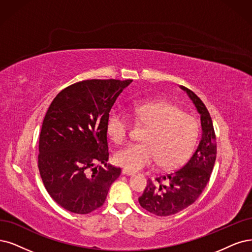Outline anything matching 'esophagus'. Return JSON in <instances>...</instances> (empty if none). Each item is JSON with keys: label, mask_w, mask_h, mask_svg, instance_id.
Wrapping results in <instances>:
<instances>
[{"label": "esophagus", "mask_w": 252, "mask_h": 252, "mask_svg": "<svg viewBox=\"0 0 252 252\" xmlns=\"http://www.w3.org/2000/svg\"><path fill=\"white\" fill-rule=\"evenodd\" d=\"M123 174H126V175H133V174H135V172L124 168V169H123Z\"/></svg>", "instance_id": "esophagus-1"}]
</instances>
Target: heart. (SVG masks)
Masks as SVG:
<instances>
[{
    "instance_id": "obj_1",
    "label": "heart",
    "mask_w": 252,
    "mask_h": 252,
    "mask_svg": "<svg viewBox=\"0 0 252 252\" xmlns=\"http://www.w3.org/2000/svg\"><path fill=\"white\" fill-rule=\"evenodd\" d=\"M132 112L141 125L147 126L141 143H131L114 155L116 164L131 171L159 165L171 168L187 158L197 141L199 125L193 115L165 101L138 102ZM129 121L123 112L112 113L107 133L113 142L120 144L129 134Z\"/></svg>"
}]
</instances>
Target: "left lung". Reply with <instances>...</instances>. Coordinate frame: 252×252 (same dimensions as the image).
I'll use <instances>...</instances> for the list:
<instances>
[{"mask_svg":"<svg viewBox=\"0 0 252 252\" xmlns=\"http://www.w3.org/2000/svg\"><path fill=\"white\" fill-rule=\"evenodd\" d=\"M187 92L200 114L202 135L197 150L189 161L180 168L158 176L147 186L139 197V203L147 212L157 216H170L189 207L208 185L216 161L217 143L213 121L207 107L193 91L181 86Z\"/></svg>","mask_w":252,"mask_h":252,"instance_id":"1","label":"left lung"}]
</instances>
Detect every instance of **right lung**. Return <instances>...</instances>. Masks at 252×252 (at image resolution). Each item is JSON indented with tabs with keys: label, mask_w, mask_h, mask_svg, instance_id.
Wrapping results in <instances>:
<instances>
[{
	"label": "right lung",
	"mask_w": 252,
	"mask_h": 252,
	"mask_svg": "<svg viewBox=\"0 0 252 252\" xmlns=\"http://www.w3.org/2000/svg\"><path fill=\"white\" fill-rule=\"evenodd\" d=\"M132 82H77L49 107L39 136L38 169L46 191L63 209L89 214L100 208L120 175V168L107 164V123L116 98Z\"/></svg>",
	"instance_id": "obj_1"
}]
</instances>
